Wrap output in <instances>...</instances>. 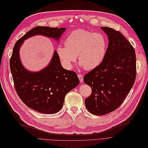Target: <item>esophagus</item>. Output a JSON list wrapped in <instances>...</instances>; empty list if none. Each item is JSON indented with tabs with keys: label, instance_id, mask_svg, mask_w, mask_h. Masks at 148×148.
I'll return each instance as SVG.
<instances>
[{
	"label": "esophagus",
	"instance_id": "1",
	"mask_svg": "<svg viewBox=\"0 0 148 148\" xmlns=\"http://www.w3.org/2000/svg\"><path fill=\"white\" fill-rule=\"evenodd\" d=\"M78 78H79V81H80V82H83V81H84V78H83V76L81 75V74H78Z\"/></svg>",
	"mask_w": 148,
	"mask_h": 148
}]
</instances>
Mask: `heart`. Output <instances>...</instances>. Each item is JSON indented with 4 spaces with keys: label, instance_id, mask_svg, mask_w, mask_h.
<instances>
[{
    "label": "heart",
    "instance_id": "1",
    "mask_svg": "<svg viewBox=\"0 0 148 148\" xmlns=\"http://www.w3.org/2000/svg\"><path fill=\"white\" fill-rule=\"evenodd\" d=\"M66 47L58 46L57 52L62 65L72 69L78 55L81 66L90 70L99 66L106 57L108 40L104 34L84 29L70 32L64 41Z\"/></svg>",
    "mask_w": 148,
    "mask_h": 148
}]
</instances>
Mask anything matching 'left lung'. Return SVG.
<instances>
[{"instance_id":"1","label":"left lung","mask_w":148,"mask_h":148,"mask_svg":"<svg viewBox=\"0 0 148 148\" xmlns=\"http://www.w3.org/2000/svg\"><path fill=\"white\" fill-rule=\"evenodd\" d=\"M101 29L108 38L106 57L101 64L85 75L84 81L91 88L85 100L88 111L104 115L121 106L134 84L136 55L132 46L118 31L108 27Z\"/></svg>"}]
</instances>
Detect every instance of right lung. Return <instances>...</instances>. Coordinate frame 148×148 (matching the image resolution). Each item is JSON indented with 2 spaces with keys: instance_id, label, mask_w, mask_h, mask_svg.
<instances>
[{
  "instance_id": "right-lung-1",
  "label": "right lung",
  "mask_w": 148,
  "mask_h": 148,
  "mask_svg": "<svg viewBox=\"0 0 148 148\" xmlns=\"http://www.w3.org/2000/svg\"><path fill=\"white\" fill-rule=\"evenodd\" d=\"M65 27L37 26L28 31L16 43L10 58V70L17 94L23 102L44 114H55L62 107L66 95L79 83L76 72L64 69L55 51L49 64L38 72L24 68L20 60L19 49L25 40L43 35L58 40Z\"/></svg>"
}]
</instances>
